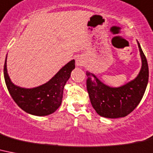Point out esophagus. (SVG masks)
<instances>
[{
	"mask_svg": "<svg viewBox=\"0 0 153 153\" xmlns=\"http://www.w3.org/2000/svg\"><path fill=\"white\" fill-rule=\"evenodd\" d=\"M84 59L82 57H78L76 59V65L78 67H82L84 64Z\"/></svg>",
	"mask_w": 153,
	"mask_h": 153,
	"instance_id": "obj_1",
	"label": "esophagus"
}]
</instances>
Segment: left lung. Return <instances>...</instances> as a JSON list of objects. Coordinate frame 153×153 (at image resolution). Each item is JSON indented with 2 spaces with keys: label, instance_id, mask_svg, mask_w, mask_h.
<instances>
[{
  "label": "left lung",
  "instance_id": "obj_1",
  "mask_svg": "<svg viewBox=\"0 0 153 153\" xmlns=\"http://www.w3.org/2000/svg\"><path fill=\"white\" fill-rule=\"evenodd\" d=\"M141 68L134 79L119 87H111L102 82L93 73L86 71V87L92 106L98 115L105 118L125 117L138 105L149 82L147 59L137 42Z\"/></svg>",
  "mask_w": 153,
  "mask_h": 153
}]
</instances>
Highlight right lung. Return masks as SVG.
<instances>
[{"label": "right lung", "mask_w": 153, "mask_h": 153, "mask_svg": "<svg viewBox=\"0 0 153 153\" xmlns=\"http://www.w3.org/2000/svg\"><path fill=\"white\" fill-rule=\"evenodd\" d=\"M74 68L75 61L72 59L46 83L34 88H23L15 85L10 79L6 56L4 77L10 95L20 108L30 115L45 116L56 111L60 106L64 85Z\"/></svg>", "instance_id": "add662e5"}]
</instances>
